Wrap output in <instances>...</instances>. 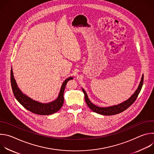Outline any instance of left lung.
I'll use <instances>...</instances> for the list:
<instances>
[{
	"label": "left lung",
	"instance_id": "8db88e82",
	"mask_svg": "<svg viewBox=\"0 0 154 154\" xmlns=\"http://www.w3.org/2000/svg\"><path fill=\"white\" fill-rule=\"evenodd\" d=\"M143 80H144V75H143L141 80L140 82V83L138 86V89L136 90L135 93L131 96L128 100L126 101L118 104L117 105H114L112 106H109V107H99L97 106L93 103H92L90 100H89L88 97V96L85 92V91L82 89V91L85 94V102L87 104V105L89 106V108L93 110L94 112H96L98 114L102 115H106V116H109V115H116L118 113H120L124 110H125L126 109H127L130 105H132L134 102L136 100V99L138 97V96L139 93H140V91L142 88L143 84Z\"/></svg>",
	"mask_w": 154,
	"mask_h": 154
}]
</instances>
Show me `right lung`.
Listing matches in <instances>:
<instances>
[{"mask_svg":"<svg viewBox=\"0 0 154 154\" xmlns=\"http://www.w3.org/2000/svg\"><path fill=\"white\" fill-rule=\"evenodd\" d=\"M73 79V77H69L65 80L62 84L58 97L54 101L48 103H42L27 97L20 91L17 87L14 79L13 71L11 69V85L13 93L17 100L29 111L40 115H49L55 113L61 108L64 102V91L67 82Z\"/></svg>","mask_w":154,"mask_h":154,"instance_id":"obj_1","label":"right lung"}]
</instances>
